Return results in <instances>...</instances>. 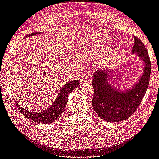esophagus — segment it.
Returning a JSON list of instances; mask_svg holds the SVG:
<instances>
[{"instance_id": "obj_1", "label": "esophagus", "mask_w": 159, "mask_h": 159, "mask_svg": "<svg viewBox=\"0 0 159 159\" xmlns=\"http://www.w3.org/2000/svg\"><path fill=\"white\" fill-rule=\"evenodd\" d=\"M89 82V79L88 78V77L86 76H83L81 77V80H80V84H84L85 83H87Z\"/></svg>"}]
</instances>
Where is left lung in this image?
I'll return each instance as SVG.
<instances>
[{
  "mask_svg": "<svg viewBox=\"0 0 159 159\" xmlns=\"http://www.w3.org/2000/svg\"><path fill=\"white\" fill-rule=\"evenodd\" d=\"M134 39L131 53L142 60L143 66L142 75L134 86L123 90L112 84V68L98 70L93 73L92 106L98 115L108 123L127 119L138 108L148 87L151 72L149 55L141 40L136 36Z\"/></svg>",
  "mask_w": 159,
  "mask_h": 159,
  "instance_id": "obj_1",
  "label": "left lung"
}]
</instances>
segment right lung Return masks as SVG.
Here are the masks:
<instances>
[{
	"label": "right lung",
	"mask_w": 159,
	"mask_h": 159,
	"mask_svg": "<svg viewBox=\"0 0 159 159\" xmlns=\"http://www.w3.org/2000/svg\"><path fill=\"white\" fill-rule=\"evenodd\" d=\"M40 34H41V33L34 32L26 36L25 38ZM79 84V79L74 80L68 83H66L61 88V89H60V91L59 92V93L57 95L56 98H55V101L53 102V104L50 107H49V108H47L45 111L43 110V111L40 112H32L30 111V110H28L26 109L22 108L16 99H15V101H16L17 108H19L20 111L23 114L25 117L28 118V119L40 124L51 123L56 120L58 116L60 115L63 111H64L65 106L68 103V95L70 93L75 89L78 87Z\"/></svg>",
	"instance_id": "right-lung-1"
}]
</instances>
